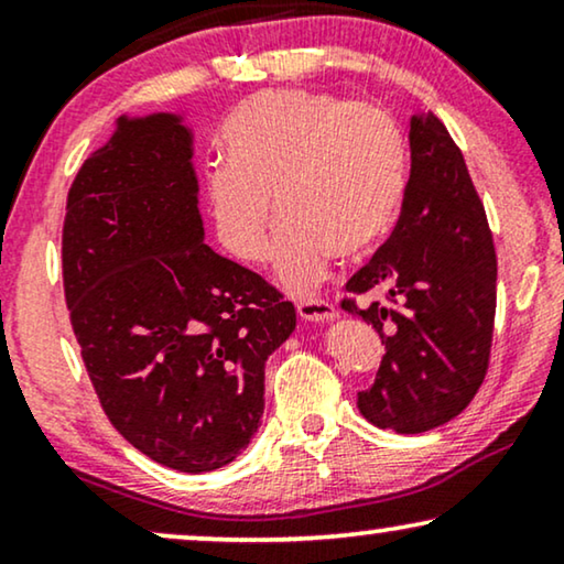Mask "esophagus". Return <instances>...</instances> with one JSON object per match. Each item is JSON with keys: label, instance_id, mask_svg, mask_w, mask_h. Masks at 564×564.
I'll return each instance as SVG.
<instances>
[{"label": "esophagus", "instance_id": "esophagus-1", "mask_svg": "<svg viewBox=\"0 0 564 564\" xmlns=\"http://www.w3.org/2000/svg\"><path fill=\"white\" fill-rule=\"evenodd\" d=\"M296 312L301 319L319 322V324L332 322L337 316L335 304H329V301H324V299H301V301H296Z\"/></svg>", "mask_w": 564, "mask_h": 564}]
</instances>
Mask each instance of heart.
<instances>
[{
	"mask_svg": "<svg viewBox=\"0 0 564 564\" xmlns=\"http://www.w3.org/2000/svg\"><path fill=\"white\" fill-rule=\"evenodd\" d=\"M229 165L209 176L214 235L229 256L260 263L271 252L275 209L285 219L275 268L306 293L332 250L358 252L391 225L406 186V150L383 109L281 91L248 101L225 127Z\"/></svg>",
	"mask_w": 564,
	"mask_h": 564,
	"instance_id": "heart-1",
	"label": "heart"
}]
</instances>
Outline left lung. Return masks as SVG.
Listing matches in <instances>:
<instances>
[{
	"instance_id": "8db88e82",
	"label": "left lung",
	"mask_w": 564,
	"mask_h": 564,
	"mask_svg": "<svg viewBox=\"0 0 564 564\" xmlns=\"http://www.w3.org/2000/svg\"><path fill=\"white\" fill-rule=\"evenodd\" d=\"M401 217L350 293L383 291L345 312L378 329L386 355L376 383L358 393L370 424L419 434L455 419L486 378L496 319V250L486 209L447 127L416 109Z\"/></svg>"
}]
</instances>
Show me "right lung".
<instances>
[{"instance_id":"right-lung-1","label":"right lung","mask_w":564,"mask_h":564,"mask_svg":"<svg viewBox=\"0 0 564 564\" xmlns=\"http://www.w3.org/2000/svg\"><path fill=\"white\" fill-rule=\"evenodd\" d=\"M66 209L63 289L109 422L171 470L229 465L260 430L265 362L296 312L204 242L184 115L117 117Z\"/></svg>"}]
</instances>
